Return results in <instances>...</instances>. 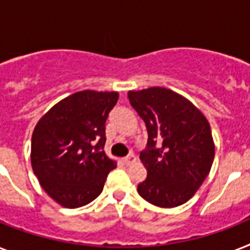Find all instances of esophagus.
Listing matches in <instances>:
<instances>
[{
	"label": "esophagus",
	"instance_id": "34e87169",
	"mask_svg": "<svg viewBox=\"0 0 250 250\" xmlns=\"http://www.w3.org/2000/svg\"><path fill=\"white\" fill-rule=\"evenodd\" d=\"M135 161H136V157L133 156V154H128V156L125 157V158H123V162H125V165H131V164H133V162H135Z\"/></svg>",
	"mask_w": 250,
	"mask_h": 250
}]
</instances>
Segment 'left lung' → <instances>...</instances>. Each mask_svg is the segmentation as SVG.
<instances>
[{
	"label": "left lung",
	"instance_id": "left-lung-1",
	"mask_svg": "<svg viewBox=\"0 0 250 250\" xmlns=\"http://www.w3.org/2000/svg\"><path fill=\"white\" fill-rule=\"evenodd\" d=\"M128 100L148 131L146 148L140 153L148 175L137 192L160 208L182 205L196 193L213 165L209 122L192 102L166 88L131 90Z\"/></svg>",
	"mask_w": 250,
	"mask_h": 250
}]
</instances>
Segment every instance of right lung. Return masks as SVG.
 I'll use <instances>...</instances> for the list:
<instances>
[{
    "mask_svg": "<svg viewBox=\"0 0 250 250\" xmlns=\"http://www.w3.org/2000/svg\"><path fill=\"white\" fill-rule=\"evenodd\" d=\"M117 92L82 90L54 105L35 127L31 162L41 187L60 205L92 202L117 167L104 152L105 123Z\"/></svg>",
    "mask_w": 250,
    "mask_h": 250,
    "instance_id": "right-lung-1",
    "label": "right lung"
}]
</instances>
